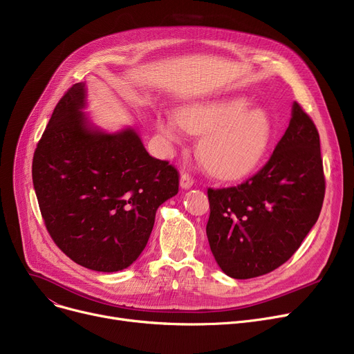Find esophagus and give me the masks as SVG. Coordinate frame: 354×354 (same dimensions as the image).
<instances>
[{"label":"esophagus","instance_id":"esophagus-1","mask_svg":"<svg viewBox=\"0 0 354 354\" xmlns=\"http://www.w3.org/2000/svg\"><path fill=\"white\" fill-rule=\"evenodd\" d=\"M194 183H195V179L188 172H183L180 175V187L183 189H189Z\"/></svg>","mask_w":354,"mask_h":354}]
</instances>
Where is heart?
<instances>
[{"label":"heart","instance_id":"1","mask_svg":"<svg viewBox=\"0 0 354 354\" xmlns=\"http://www.w3.org/2000/svg\"><path fill=\"white\" fill-rule=\"evenodd\" d=\"M244 97H231L198 103L179 110L178 119L165 116L158 129L171 140L180 130L202 135L198 153L207 169L227 180L252 174L268 153L274 139V126L264 109H248Z\"/></svg>","mask_w":354,"mask_h":354}]
</instances>
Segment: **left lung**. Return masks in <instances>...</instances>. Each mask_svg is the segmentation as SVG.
I'll use <instances>...</instances> for the list:
<instances>
[{"mask_svg": "<svg viewBox=\"0 0 354 354\" xmlns=\"http://www.w3.org/2000/svg\"><path fill=\"white\" fill-rule=\"evenodd\" d=\"M324 192L319 130L294 102L286 133L261 169L236 187L208 188L207 236L221 270L247 280L283 266L317 222Z\"/></svg>", "mask_w": 354, "mask_h": 354, "instance_id": "1", "label": "left lung"}]
</instances>
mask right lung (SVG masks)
Segmentation results:
<instances>
[{
    "instance_id": "right-lung-1",
    "label": "right lung",
    "mask_w": 354,
    "mask_h": 354,
    "mask_svg": "<svg viewBox=\"0 0 354 354\" xmlns=\"http://www.w3.org/2000/svg\"><path fill=\"white\" fill-rule=\"evenodd\" d=\"M84 83L55 106L32 158L44 225L74 263L113 272L136 261L155 215L179 191V172L152 158L133 129L109 135L90 127Z\"/></svg>"
}]
</instances>
